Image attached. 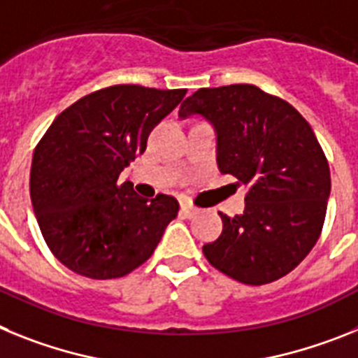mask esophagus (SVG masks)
<instances>
[{
    "instance_id": "esophagus-1",
    "label": "esophagus",
    "mask_w": 358,
    "mask_h": 358,
    "mask_svg": "<svg viewBox=\"0 0 358 358\" xmlns=\"http://www.w3.org/2000/svg\"><path fill=\"white\" fill-rule=\"evenodd\" d=\"M180 213H182L185 217H194L198 213H200V210H198V207H194V205H191V203H182V209H180Z\"/></svg>"
}]
</instances>
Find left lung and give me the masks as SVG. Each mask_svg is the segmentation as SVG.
<instances>
[{
  "instance_id": "1",
  "label": "left lung",
  "mask_w": 358,
  "mask_h": 358,
  "mask_svg": "<svg viewBox=\"0 0 358 358\" xmlns=\"http://www.w3.org/2000/svg\"><path fill=\"white\" fill-rule=\"evenodd\" d=\"M200 113L217 135V167L247 185L241 216L220 213L222 236L203 245L210 265L243 285L278 281L317 243L326 217L329 166L303 115L254 85L200 88L180 117Z\"/></svg>"
}]
</instances>
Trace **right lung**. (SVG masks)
I'll use <instances>...</instances> for the list:
<instances>
[{
  "instance_id": "add662e5",
  "label": "right lung",
  "mask_w": 358,
  "mask_h": 358,
  "mask_svg": "<svg viewBox=\"0 0 358 358\" xmlns=\"http://www.w3.org/2000/svg\"><path fill=\"white\" fill-rule=\"evenodd\" d=\"M187 90L115 85L59 113L34 149L30 200L46 245L71 272L117 279L153 256L178 201H148L119 175Z\"/></svg>"
}]
</instances>
